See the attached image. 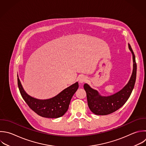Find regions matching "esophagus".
<instances>
[{
	"mask_svg": "<svg viewBox=\"0 0 146 146\" xmlns=\"http://www.w3.org/2000/svg\"><path fill=\"white\" fill-rule=\"evenodd\" d=\"M86 81H87V78L86 76H82L79 79V82L80 83H81V84L86 82Z\"/></svg>",
	"mask_w": 146,
	"mask_h": 146,
	"instance_id": "34e87169",
	"label": "esophagus"
}]
</instances>
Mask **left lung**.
<instances>
[{"label": "left lung", "instance_id": "obj_1", "mask_svg": "<svg viewBox=\"0 0 146 146\" xmlns=\"http://www.w3.org/2000/svg\"><path fill=\"white\" fill-rule=\"evenodd\" d=\"M128 48L132 54L133 70L128 83L119 91L110 96H102L99 92L92 88L88 84H84L87 94L88 106L90 110L98 115H106L111 113L122 107L129 98L133 89L136 77V63L135 56L130 44Z\"/></svg>", "mask_w": 146, "mask_h": 146}]
</instances>
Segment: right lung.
I'll return each instance as SVG.
<instances>
[{"instance_id":"right-lung-1","label":"right lung","mask_w":146,"mask_h":146,"mask_svg":"<svg viewBox=\"0 0 146 146\" xmlns=\"http://www.w3.org/2000/svg\"><path fill=\"white\" fill-rule=\"evenodd\" d=\"M18 84L21 94L29 107L39 116L47 118L62 116L67 111L71 98L79 87L78 82H76L56 96L48 99L41 100L34 98L26 92L19 77Z\"/></svg>"}]
</instances>
